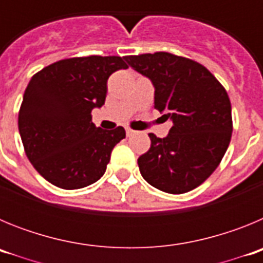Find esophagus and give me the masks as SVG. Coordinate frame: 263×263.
Wrapping results in <instances>:
<instances>
[{
	"label": "esophagus",
	"instance_id": "1",
	"mask_svg": "<svg viewBox=\"0 0 263 263\" xmlns=\"http://www.w3.org/2000/svg\"><path fill=\"white\" fill-rule=\"evenodd\" d=\"M126 136L127 137H132V136H134V134H136V130H133V129H130V127H126Z\"/></svg>",
	"mask_w": 263,
	"mask_h": 263
}]
</instances>
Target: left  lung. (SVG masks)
<instances>
[{"label":"left lung","instance_id":"1","mask_svg":"<svg viewBox=\"0 0 263 263\" xmlns=\"http://www.w3.org/2000/svg\"><path fill=\"white\" fill-rule=\"evenodd\" d=\"M152 80L154 108L173 126L164 138L148 134L152 146L138 158L141 175L167 194H184L210 178L221 162L232 130L227 90L200 63L168 52L125 57Z\"/></svg>","mask_w":263,"mask_h":263}]
</instances>
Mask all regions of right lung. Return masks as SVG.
<instances>
[{
	"mask_svg": "<svg viewBox=\"0 0 263 263\" xmlns=\"http://www.w3.org/2000/svg\"><path fill=\"white\" fill-rule=\"evenodd\" d=\"M126 68L124 58L93 55L59 60L31 78L18 129L27 158L51 184L78 190L104 175L126 134L122 126L96 127L90 111L105 103L109 76Z\"/></svg>",
	"mask_w": 263,
	"mask_h": 263,
	"instance_id": "right-lung-1",
	"label": "right lung"
}]
</instances>
